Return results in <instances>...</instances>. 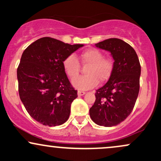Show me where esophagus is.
I'll return each mask as SVG.
<instances>
[{"mask_svg":"<svg viewBox=\"0 0 161 161\" xmlns=\"http://www.w3.org/2000/svg\"><path fill=\"white\" fill-rule=\"evenodd\" d=\"M85 94H86V92H82V91H79L78 92V95L79 96H82V95H84Z\"/></svg>","mask_w":161,"mask_h":161,"instance_id":"34e87169","label":"esophagus"}]
</instances>
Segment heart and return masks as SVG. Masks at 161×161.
<instances>
[{
    "label": "heart",
    "instance_id": "b5f03b06",
    "mask_svg": "<svg viewBox=\"0 0 161 161\" xmlns=\"http://www.w3.org/2000/svg\"><path fill=\"white\" fill-rule=\"evenodd\" d=\"M80 60L83 65H88L86 75L77 76L80 71V64L73 54L67 56L63 61V67L66 74L73 80V86L81 91L91 89L101 82H105L111 76L114 63L110 59L104 57V54L96 48H89L81 53Z\"/></svg>",
    "mask_w": 161,
    "mask_h": 161
}]
</instances>
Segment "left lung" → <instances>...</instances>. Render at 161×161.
Here are the masks:
<instances>
[{
	"label": "left lung",
	"instance_id": "1",
	"mask_svg": "<svg viewBox=\"0 0 161 161\" xmlns=\"http://www.w3.org/2000/svg\"><path fill=\"white\" fill-rule=\"evenodd\" d=\"M95 46L110 51L114 62L108 82L96 90L90 117L99 125L114 126L126 119L133 110L139 92L141 65L133 47L124 41L109 38Z\"/></svg>",
	"mask_w": 161,
	"mask_h": 161
}]
</instances>
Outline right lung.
<instances>
[{
	"mask_svg": "<svg viewBox=\"0 0 161 161\" xmlns=\"http://www.w3.org/2000/svg\"><path fill=\"white\" fill-rule=\"evenodd\" d=\"M82 46L44 37L23 51L17 68L19 95L25 110L38 123L56 126L69 118L72 102L78 95L63 61Z\"/></svg>",
	"mask_w": 161,
	"mask_h": 161,
	"instance_id": "add662e5",
	"label": "right lung"
}]
</instances>
